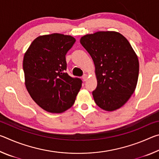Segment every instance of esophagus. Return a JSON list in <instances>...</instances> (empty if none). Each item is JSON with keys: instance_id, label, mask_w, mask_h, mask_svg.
<instances>
[{"instance_id": "obj_1", "label": "esophagus", "mask_w": 159, "mask_h": 159, "mask_svg": "<svg viewBox=\"0 0 159 159\" xmlns=\"http://www.w3.org/2000/svg\"><path fill=\"white\" fill-rule=\"evenodd\" d=\"M82 79H83V80H84V81H86V80H88V75H87V74H84V75H83V76Z\"/></svg>"}]
</instances>
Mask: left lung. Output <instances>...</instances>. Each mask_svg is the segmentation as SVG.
<instances>
[{
  "label": "left lung",
  "instance_id": "8db88e82",
  "mask_svg": "<svg viewBox=\"0 0 159 159\" xmlns=\"http://www.w3.org/2000/svg\"><path fill=\"white\" fill-rule=\"evenodd\" d=\"M80 42L95 64L96 104L107 111L120 108L134 92L138 80V57L130 43L116 31L85 35Z\"/></svg>",
  "mask_w": 159,
  "mask_h": 159
}]
</instances>
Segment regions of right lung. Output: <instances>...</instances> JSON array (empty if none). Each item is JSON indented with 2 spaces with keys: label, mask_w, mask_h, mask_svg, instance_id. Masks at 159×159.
<instances>
[{
  "label": "right lung",
  "mask_w": 159,
  "mask_h": 159,
  "mask_svg": "<svg viewBox=\"0 0 159 159\" xmlns=\"http://www.w3.org/2000/svg\"><path fill=\"white\" fill-rule=\"evenodd\" d=\"M76 39L52 34L37 37L23 60L25 85L33 100L46 111L60 114L73 106L82 80L65 72V55Z\"/></svg>",
  "instance_id": "right-lung-1"
}]
</instances>
